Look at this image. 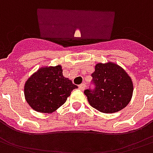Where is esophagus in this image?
<instances>
[{"label":"esophagus","mask_w":153,"mask_h":153,"mask_svg":"<svg viewBox=\"0 0 153 153\" xmlns=\"http://www.w3.org/2000/svg\"><path fill=\"white\" fill-rule=\"evenodd\" d=\"M79 89L81 90H84L85 89V84H81L79 85Z\"/></svg>","instance_id":"34e87169"}]
</instances>
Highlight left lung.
I'll return each instance as SVG.
<instances>
[{"mask_svg":"<svg viewBox=\"0 0 153 153\" xmlns=\"http://www.w3.org/2000/svg\"><path fill=\"white\" fill-rule=\"evenodd\" d=\"M95 90H85L89 103L103 113H114L126 108L133 96L132 79L116 63H98L92 73Z\"/></svg>","mask_w":153,"mask_h":153,"instance_id":"obj_1","label":"left lung"}]
</instances>
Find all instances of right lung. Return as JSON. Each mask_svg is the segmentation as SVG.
I'll return each mask as SVG.
<instances>
[{"label":"right lung","instance_id":"obj_1","mask_svg":"<svg viewBox=\"0 0 153 153\" xmlns=\"http://www.w3.org/2000/svg\"><path fill=\"white\" fill-rule=\"evenodd\" d=\"M77 88L63 75L62 66H44L25 82L24 97L36 112L52 113L60 108Z\"/></svg>","mask_w":153,"mask_h":153}]
</instances>
